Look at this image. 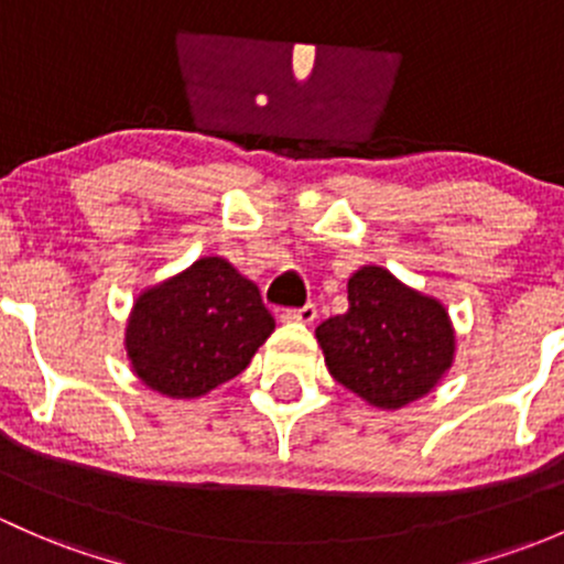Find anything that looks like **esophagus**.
I'll use <instances>...</instances> for the list:
<instances>
[{
  "label": "esophagus",
  "instance_id": "1",
  "mask_svg": "<svg viewBox=\"0 0 564 564\" xmlns=\"http://www.w3.org/2000/svg\"><path fill=\"white\" fill-rule=\"evenodd\" d=\"M282 323H304V325H312L317 321V310L315 304H306L301 306V310H284L280 315Z\"/></svg>",
  "mask_w": 564,
  "mask_h": 564
}]
</instances>
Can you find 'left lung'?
<instances>
[{"label": "left lung", "mask_w": 564, "mask_h": 564, "mask_svg": "<svg viewBox=\"0 0 564 564\" xmlns=\"http://www.w3.org/2000/svg\"><path fill=\"white\" fill-rule=\"evenodd\" d=\"M345 315L317 325L325 367L371 408L417 402L454 367L456 330L448 310L382 265H361L347 280Z\"/></svg>", "instance_id": "left-lung-1"}]
</instances>
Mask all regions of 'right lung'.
<instances>
[{
    "mask_svg": "<svg viewBox=\"0 0 564 564\" xmlns=\"http://www.w3.org/2000/svg\"><path fill=\"white\" fill-rule=\"evenodd\" d=\"M271 330L258 284L212 254L138 295L124 350L143 386L197 399L241 375Z\"/></svg>",
    "mask_w": 564,
    "mask_h": 564,
    "instance_id": "1",
    "label": "right lung"
}]
</instances>
